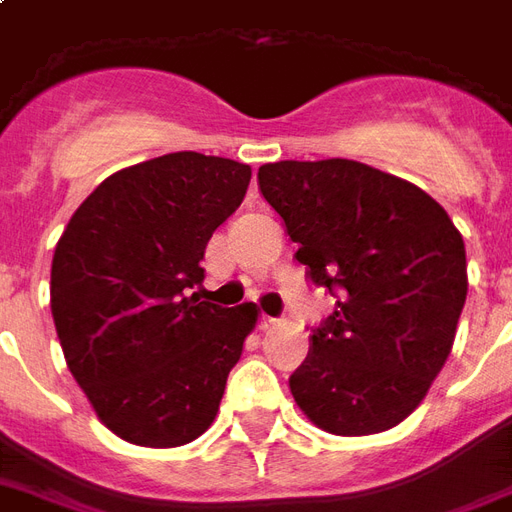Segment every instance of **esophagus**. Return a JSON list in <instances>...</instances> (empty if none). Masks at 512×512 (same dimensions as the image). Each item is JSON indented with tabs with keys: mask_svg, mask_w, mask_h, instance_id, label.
<instances>
[{
	"mask_svg": "<svg viewBox=\"0 0 512 512\" xmlns=\"http://www.w3.org/2000/svg\"><path fill=\"white\" fill-rule=\"evenodd\" d=\"M276 323H279L276 317H268V314H263V317H260V328H263V331H268V328H274Z\"/></svg>",
	"mask_w": 512,
	"mask_h": 512,
	"instance_id": "34e87169",
	"label": "esophagus"
}]
</instances>
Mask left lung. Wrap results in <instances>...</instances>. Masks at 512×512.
<instances>
[{
  "mask_svg": "<svg viewBox=\"0 0 512 512\" xmlns=\"http://www.w3.org/2000/svg\"><path fill=\"white\" fill-rule=\"evenodd\" d=\"M257 181L314 285L339 293L290 377L295 404L336 437L399 426L448 361L467 301L453 219L420 187L355 160L268 162Z\"/></svg>",
  "mask_w": 512,
  "mask_h": 512,
  "instance_id": "1",
  "label": "left lung"
}]
</instances>
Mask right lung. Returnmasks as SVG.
Wrapping results in <instances>:
<instances>
[{
  "instance_id": "add662e5",
  "label": "right lung",
  "mask_w": 512,
  "mask_h": 512,
  "mask_svg": "<svg viewBox=\"0 0 512 512\" xmlns=\"http://www.w3.org/2000/svg\"><path fill=\"white\" fill-rule=\"evenodd\" d=\"M252 168L176 151L116 170L64 227L51 312L67 369L100 423L143 448H179L214 423L257 306L222 309L187 287L246 195Z\"/></svg>"
}]
</instances>
